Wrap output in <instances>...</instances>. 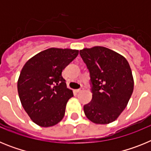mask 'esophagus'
I'll return each mask as SVG.
<instances>
[{
	"label": "esophagus",
	"mask_w": 151,
	"mask_h": 151,
	"mask_svg": "<svg viewBox=\"0 0 151 151\" xmlns=\"http://www.w3.org/2000/svg\"><path fill=\"white\" fill-rule=\"evenodd\" d=\"M84 90V88H78L76 90V92H81Z\"/></svg>",
	"instance_id": "34e87169"
}]
</instances>
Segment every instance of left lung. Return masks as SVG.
<instances>
[{"mask_svg":"<svg viewBox=\"0 0 151 151\" xmlns=\"http://www.w3.org/2000/svg\"><path fill=\"white\" fill-rule=\"evenodd\" d=\"M90 74L92 99L84 106L89 120L107 124L116 120L125 110L132 94L134 80L125 57L104 47L79 51Z\"/></svg>","mask_w":151,"mask_h":151,"instance_id":"left-lung-1","label":"left lung"}]
</instances>
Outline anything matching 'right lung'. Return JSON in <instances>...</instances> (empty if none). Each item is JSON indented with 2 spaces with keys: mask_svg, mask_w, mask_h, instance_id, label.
Wrapping results in <instances>:
<instances>
[{
  "mask_svg": "<svg viewBox=\"0 0 151 151\" xmlns=\"http://www.w3.org/2000/svg\"><path fill=\"white\" fill-rule=\"evenodd\" d=\"M78 50L49 48L29 59L22 67L17 88L21 104L31 119L42 127L62 120L68 100L73 96L62 72Z\"/></svg>",
  "mask_w": 151,
  "mask_h": 151,
  "instance_id": "1",
  "label": "right lung"
}]
</instances>
